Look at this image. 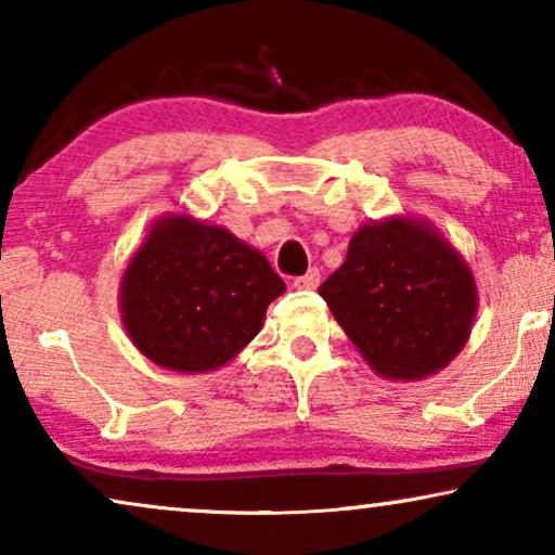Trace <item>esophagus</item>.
<instances>
[{
  "label": "esophagus",
  "mask_w": 555,
  "mask_h": 555,
  "mask_svg": "<svg viewBox=\"0 0 555 555\" xmlns=\"http://www.w3.org/2000/svg\"><path fill=\"white\" fill-rule=\"evenodd\" d=\"M293 285L298 287V291H315V287L321 285V272H318L315 268H310V270L306 272V275L295 278Z\"/></svg>",
  "instance_id": "34e87169"
}]
</instances>
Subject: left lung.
I'll use <instances>...</instances> for the list:
<instances>
[{"mask_svg": "<svg viewBox=\"0 0 555 555\" xmlns=\"http://www.w3.org/2000/svg\"><path fill=\"white\" fill-rule=\"evenodd\" d=\"M318 293L369 366L397 382L435 376L457 359L477 315L473 270L420 217L363 224Z\"/></svg>", "mask_w": 555, "mask_h": 555, "instance_id": "obj_1", "label": "left lung"}]
</instances>
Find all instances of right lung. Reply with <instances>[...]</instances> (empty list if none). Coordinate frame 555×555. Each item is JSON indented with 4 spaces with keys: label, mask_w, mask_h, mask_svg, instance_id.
I'll return each mask as SVG.
<instances>
[{
    "label": "right lung",
    "mask_w": 555,
    "mask_h": 555,
    "mask_svg": "<svg viewBox=\"0 0 555 555\" xmlns=\"http://www.w3.org/2000/svg\"><path fill=\"white\" fill-rule=\"evenodd\" d=\"M285 293L260 249L186 211L158 217L118 285L120 321L156 366L209 374L262 331Z\"/></svg>",
    "instance_id": "add662e5"
}]
</instances>
